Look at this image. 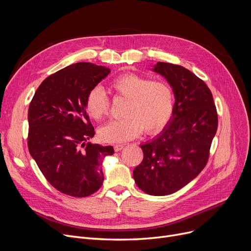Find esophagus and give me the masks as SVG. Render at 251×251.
Instances as JSON below:
<instances>
[{
    "mask_svg": "<svg viewBox=\"0 0 251 251\" xmlns=\"http://www.w3.org/2000/svg\"><path fill=\"white\" fill-rule=\"evenodd\" d=\"M124 144H116V146L114 147V149H115V151H120L121 150H123L124 149Z\"/></svg>",
    "mask_w": 251,
    "mask_h": 251,
    "instance_id": "34e87169",
    "label": "esophagus"
}]
</instances>
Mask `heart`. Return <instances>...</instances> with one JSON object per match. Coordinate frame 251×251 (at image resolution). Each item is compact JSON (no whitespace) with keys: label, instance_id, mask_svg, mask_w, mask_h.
<instances>
[{"label":"heart","instance_id":"heart-1","mask_svg":"<svg viewBox=\"0 0 251 251\" xmlns=\"http://www.w3.org/2000/svg\"><path fill=\"white\" fill-rule=\"evenodd\" d=\"M115 95L127 99L125 118L112 120L100 128L101 140L111 143L125 142L139 135L143 128L147 132H156L170 120L174 109V94L171 86L161 80L135 74L124 73L110 82ZM88 115L96 120L109 111V100L102 89L92 88L86 97Z\"/></svg>","mask_w":251,"mask_h":251}]
</instances>
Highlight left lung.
<instances>
[{
	"instance_id": "8db88e82",
	"label": "left lung",
	"mask_w": 251,
	"mask_h": 251,
	"mask_svg": "<svg viewBox=\"0 0 251 251\" xmlns=\"http://www.w3.org/2000/svg\"><path fill=\"white\" fill-rule=\"evenodd\" d=\"M152 71L173 89V114L162 132L141 143L143 160L133 171L137 186L155 196L172 194L205 167L218 128V115L207 85L179 65L157 62Z\"/></svg>"
}]
</instances>
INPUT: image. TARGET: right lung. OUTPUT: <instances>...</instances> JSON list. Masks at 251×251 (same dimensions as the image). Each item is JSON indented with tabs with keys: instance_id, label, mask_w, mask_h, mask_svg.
I'll use <instances>...</instances> for the list:
<instances>
[{
	"instance_id": "1",
	"label": "right lung",
	"mask_w": 251,
	"mask_h": 251,
	"mask_svg": "<svg viewBox=\"0 0 251 251\" xmlns=\"http://www.w3.org/2000/svg\"><path fill=\"white\" fill-rule=\"evenodd\" d=\"M111 70L79 62L46 78L28 109V150L46 179L60 192L85 197L103 182L101 161L113 147L87 142L95 128L85 100Z\"/></svg>"
}]
</instances>
